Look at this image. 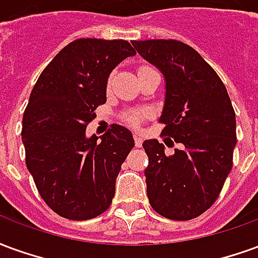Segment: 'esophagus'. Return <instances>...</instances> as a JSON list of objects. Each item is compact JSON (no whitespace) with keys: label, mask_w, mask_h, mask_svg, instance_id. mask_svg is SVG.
<instances>
[{"label":"esophagus","mask_w":258,"mask_h":258,"mask_svg":"<svg viewBox=\"0 0 258 258\" xmlns=\"http://www.w3.org/2000/svg\"><path fill=\"white\" fill-rule=\"evenodd\" d=\"M134 141H135V146H138V148H140V146L142 145V142H144V141H142V137H141L140 134H137V133L134 134Z\"/></svg>","instance_id":"esophagus-1"}]
</instances>
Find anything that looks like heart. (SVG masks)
Segmentation results:
<instances>
[{
  "label": "heart",
  "instance_id": "1",
  "mask_svg": "<svg viewBox=\"0 0 258 258\" xmlns=\"http://www.w3.org/2000/svg\"><path fill=\"white\" fill-rule=\"evenodd\" d=\"M145 69H149V68H141L140 72H141V70H145ZM141 118H142V113H141V112H133V113H130V114H127V116H125V121H127V123H130V124H133V125H135V124L140 123Z\"/></svg>",
  "mask_w": 258,
  "mask_h": 258
}]
</instances>
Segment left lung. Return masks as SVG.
I'll use <instances>...</instances> for the list:
<instances>
[{
    "instance_id": "1",
    "label": "left lung",
    "mask_w": 258,
    "mask_h": 258,
    "mask_svg": "<svg viewBox=\"0 0 258 258\" xmlns=\"http://www.w3.org/2000/svg\"><path fill=\"white\" fill-rule=\"evenodd\" d=\"M133 45L162 72L166 83L162 133L178 144L167 156L157 140L144 141L149 157L148 199L160 216L192 220L216 202L231 173L236 145L232 103L214 69L189 45L175 40L134 41Z\"/></svg>"
}]
</instances>
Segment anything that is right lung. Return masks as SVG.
<instances>
[{
	"label": "right lung",
	"instance_id": "add662e5",
	"mask_svg": "<svg viewBox=\"0 0 258 258\" xmlns=\"http://www.w3.org/2000/svg\"><path fill=\"white\" fill-rule=\"evenodd\" d=\"M135 53L124 40L80 38L49 62L31 91L22 128L26 166L44 202L64 218L90 220L112 203L134 138L118 124L101 141L85 130L106 102L112 70Z\"/></svg>",
	"mask_w": 258,
	"mask_h": 258
}]
</instances>
